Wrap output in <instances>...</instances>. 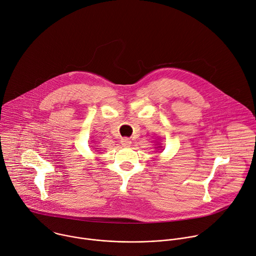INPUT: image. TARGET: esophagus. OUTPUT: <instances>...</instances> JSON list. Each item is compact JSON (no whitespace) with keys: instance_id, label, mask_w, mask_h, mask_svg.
I'll return each instance as SVG.
<instances>
[{"instance_id":"obj_1","label":"esophagus","mask_w":256,"mask_h":256,"mask_svg":"<svg viewBox=\"0 0 256 256\" xmlns=\"http://www.w3.org/2000/svg\"><path fill=\"white\" fill-rule=\"evenodd\" d=\"M130 144H132V142H130V140L128 138H122V144L124 146V147H128Z\"/></svg>"}]
</instances>
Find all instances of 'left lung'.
<instances>
[{"instance_id": "8db88e82", "label": "left lung", "mask_w": 256, "mask_h": 256, "mask_svg": "<svg viewBox=\"0 0 256 256\" xmlns=\"http://www.w3.org/2000/svg\"><path fill=\"white\" fill-rule=\"evenodd\" d=\"M160 147H161V146H160ZM160 147H158V148H160Z\"/></svg>"}]
</instances>
